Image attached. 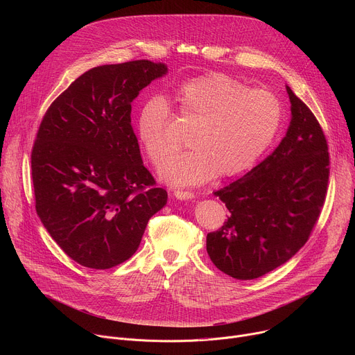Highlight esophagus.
<instances>
[{
  "label": "esophagus",
  "mask_w": 355,
  "mask_h": 355,
  "mask_svg": "<svg viewBox=\"0 0 355 355\" xmlns=\"http://www.w3.org/2000/svg\"><path fill=\"white\" fill-rule=\"evenodd\" d=\"M174 196L177 199H181V200H188V199L193 198V193L191 191H182V189L180 191V189H177V191H174Z\"/></svg>",
  "instance_id": "esophagus-1"
}]
</instances>
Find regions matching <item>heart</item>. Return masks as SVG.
I'll return each instance as SVG.
<instances>
[{"label":"heart","instance_id":"heart-1","mask_svg":"<svg viewBox=\"0 0 355 355\" xmlns=\"http://www.w3.org/2000/svg\"><path fill=\"white\" fill-rule=\"evenodd\" d=\"M180 118L193 125L192 147L168 159L162 177L178 187L200 185L218 174L234 177L254 167L274 143L284 118L281 101L267 89H251L225 74L188 80L174 91ZM136 135L148 160L160 166L177 148L174 121L167 101L148 96L136 119Z\"/></svg>","mask_w":355,"mask_h":355}]
</instances>
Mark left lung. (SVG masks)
Here are the masks:
<instances>
[{"instance_id":"1","label":"left lung","mask_w":355,"mask_h":355,"mask_svg":"<svg viewBox=\"0 0 355 355\" xmlns=\"http://www.w3.org/2000/svg\"><path fill=\"white\" fill-rule=\"evenodd\" d=\"M291 123L259 166L214 192L229 209L223 226L207 236L212 263L236 279H254L292 259L305 244L323 208L329 173L324 133L286 85Z\"/></svg>"}]
</instances>
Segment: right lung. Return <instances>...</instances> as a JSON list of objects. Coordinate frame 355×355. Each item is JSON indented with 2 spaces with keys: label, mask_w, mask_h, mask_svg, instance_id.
I'll use <instances>...</instances> for the list:
<instances>
[{
  "label": "right lung",
  "mask_w": 355,
  "mask_h": 355,
  "mask_svg": "<svg viewBox=\"0 0 355 355\" xmlns=\"http://www.w3.org/2000/svg\"><path fill=\"white\" fill-rule=\"evenodd\" d=\"M167 66L150 60L98 66L46 111L32 148L36 212L76 263L112 268L137 250L167 192L143 166L132 103Z\"/></svg>",
  "instance_id": "right-lung-1"
}]
</instances>
